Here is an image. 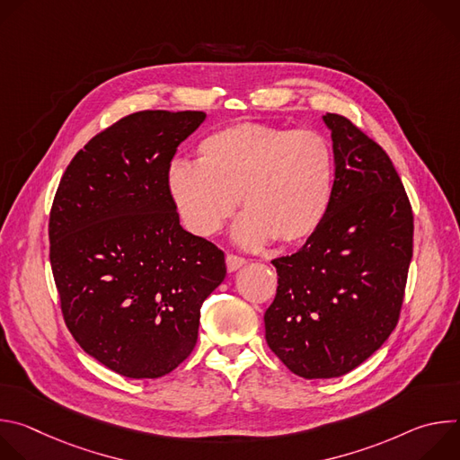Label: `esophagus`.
<instances>
[{"mask_svg":"<svg viewBox=\"0 0 460 460\" xmlns=\"http://www.w3.org/2000/svg\"><path fill=\"white\" fill-rule=\"evenodd\" d=\"M247 261H245V258H240V256H236V254H227L226 256V268H227V271L229 273H234V271H238L242 266H245Z\"/></svg>","mask_w":460,"mask_h":460,"instance_id":"esophagus-1","label":"esophagus"}]
</instances>
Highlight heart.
Instances as JSON below:
<instances>
[{
    "label": "heart",
    "instance_id": "heart-1",
    "mask_svg": "<svg viewBox=\"0 0 460 460\" xmlns=\"http://www.w3.org/2000/svg\"><path fill=\"white\" fill-rule=\"evenodd\" d=\"M200 162L174 160L167 189L185 227L215 234L238 206L245 215L233 238L258 249L273 238L307 240L330 211L335 190V153L314 130L240 121L222 127L199 147Z\"/></svg>",
    "mask_w": 460,
    "mask_h": 460
}]
</instances>
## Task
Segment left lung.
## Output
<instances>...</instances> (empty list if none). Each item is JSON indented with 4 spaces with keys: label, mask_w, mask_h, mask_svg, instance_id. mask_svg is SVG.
Returning <instances> with one entry per match:
<instances>
[{
    "label": "left lung",
    "mask_w": 460,
    "mask_h": 460,
    "mask_svg": "<svg viewBox=\"0 0 460 460\" xmlns=\"http://www.w3.org/2000/svg\"><path fill=\"white\" fill-rule=\"evenodd\" d=\"M335 153L333 200L304 247L273 260L279 289L266 341L298 376L333 378L395 330L413 254V213L384 149L325 112Z\"/></svg>",
    "instance_id": "8db88e82"
}]
</instances>
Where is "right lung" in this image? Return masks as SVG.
Returning <instances> with one entry per match:
<instances>
[{
  "label": "right lung",
  "instance_id": "obj_1",
  "mask_svg": "<svg viewBox=\"0 0 460 460\" xmlns=\"http://www.w3.org/2000/svg\"><path fill=\"white\" fill-rule=\"evenodd\" d=\"M200 111H140L69 164L49 222L65 323L82 349L127 378H158L196 346L204 300L224 282V252L180 226L167 189L178 146Z\"/></svg>",
  "mask_w": 460,
  "mask_h": 460
}]
</instances>
